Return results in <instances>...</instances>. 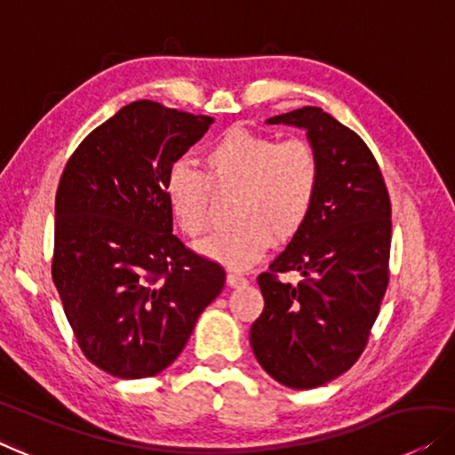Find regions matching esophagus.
<instances>
[{
    "mask_svg": "<svg viewBox=\"0 0 455 455\" xmlns=\"http://www.w3.org/2000/svg\"><path fill=\"white\" fill-rule=\"evenodd\" d=\"M248 279L243 276L242 273H228V285L229 287H240V285H246Z\"/></svg>",
    "mask_w": 455,
    "mask_h": 455,
    "instance_id": "esophagus-1",
    "label": "esophagus"
}]
</instances>
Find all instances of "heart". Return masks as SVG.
<instances>
[{"label": "heart", "mask_w": 455, "mask_h": 455, "mask_svg": "<svg viewBox=\"0 0 455 455\" xmlns=\"http://www.w3.org/2000/svg\"><path fill=\"white\" fill-rule=\"evenodd\" d=\"M199 170L174 162L164 179V196L180 229L199 240L212 228V190L234 195L232 228L201 243V252L229 268L250 267L276 242L298 235L312 215L320 187V156L304 137L234 127L201 154Z\"/></svg>", "instance_id": "b5f03b06"}]
</instances>
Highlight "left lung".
Masks as SVG:
<instances>
[{
  "mask_svg": "<svg viewBox=\"0 0 455 455\" xmlns=\"http://www.w3.org/2000/svg\"><path fill=\"white\" fill-rule=\"evenodd\" d=\"M307 131L320 187L304 229L259 275L265 309L250 345L268 375L293 390L351 370L370 340L390 279L392 205L365 141L318 107L268 118ZM299 272V283L280 275Z\"/></svg>",
  "mask_w": 455,
  "mask_h": 455,
  "instance_id": "obj_1",
  "label": "left lung"
}]
</instances>
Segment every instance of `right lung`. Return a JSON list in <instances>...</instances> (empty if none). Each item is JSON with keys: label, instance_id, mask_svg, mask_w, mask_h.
Wrapping results in <instances>:
<instances>
[{"label": "right lung", "instance_id": "right-lung-1", "mask_svg": "<svg viewBox=\"0 0 455 455\" xmlns=\"http://www.w3.org/2000/svg\"><path fill=\"white\" fill-rule=\"evenodd\" d=\"M213 118L137 100L65 164L55 196L52 283L77 345L115 378H151L182 353L226 271L172 234L168 168Z\"/></svg>", "mask_w": 455, "mask_h": 455}]
</instances>
